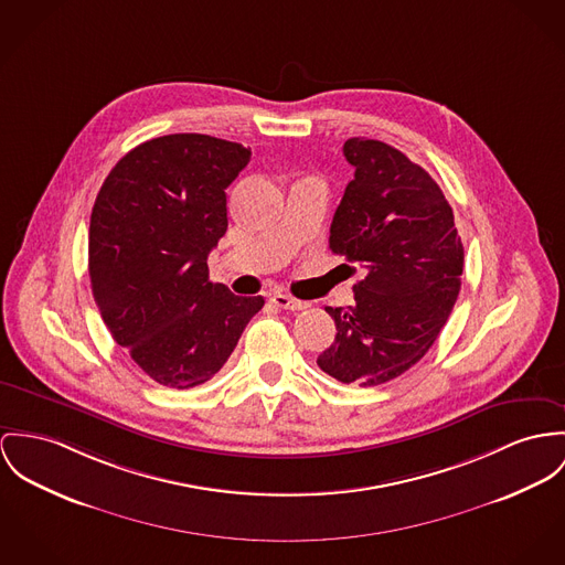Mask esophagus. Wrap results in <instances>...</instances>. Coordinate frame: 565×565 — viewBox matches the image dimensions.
<instances>
[{"instance_id": "esophagus-1", "label": "esophagus", "mask_w": 565, "mask_h": 565, "mask_svg": "<svg viewBox=\"0 0 565 565\" xmlns=\"http://www.w3.org/2000/svg\"><path fill=\"white\" fill-rule=\"evenodd\" d=\"M270 301L277 305V307H281V309H290V311H301V309H307V307H309V303L299 301V299H295V297H290V295H284V292H275V295L270 297Z\"/></svg>"}]
</instances>
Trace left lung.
I'll list each match as a JSON object with an SVG mask.
<instances>
[{
  "instance_id": "1",
  "label": "left lung",
  "mask_w": 565,
  "mask_h": 565,
  "mask_svg": "<svg viewBox=\"0 0 565 565\" xmlns=\"http://www.w3.org/2000/svg\"><path fill=\"white\" fill-rule=\"evenodd\" d=\"M354 168L333 215L329 249L365 268L354 305L327 307L335 342L318 356L340 383L376 387L435 344L460 292L465 247L454 211L424 168L379 139L352 137Z\"/></svg>"
}]
</instances>
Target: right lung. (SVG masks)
I'll return each instance as SVG.
<instances>
[{"label": "right lung", "instance_id": "obj_1", "mask_svg": "<svg viewBox=\"0 0 565 565\" xmlns=\"http://www.w3.org/2000/svg\"><path fill=\"white\" fill-rule=\"evenodd\" d=\"M252 150L200 132L154 137L105 178L89 217L92 295L116 344L154 383L211 381L262 297L209 279V254L227 230L225 189Z\"/></svg>", "mask_w": 565, "mask_h": 565}]
</instances>
